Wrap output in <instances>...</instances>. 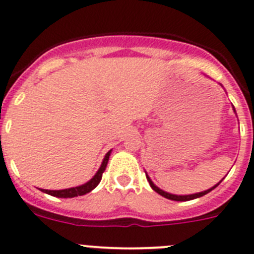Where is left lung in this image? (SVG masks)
<instances>
[{
	"instance_id": "obj_1",
	"label": "left lung",
	"mask_w": 254,
	"mask_h": 254,
	"mask_svg": "<svg viewBox=\"0 0 254 254\" xmlns=\"http://www.w3.org/2000/svg\"><path fill=\"white\" fill-rule=\"evenodd\" d=\"M233 110H234V113H235V109H234V107H233ZM145 176H147V180H148V182H149L150 187H152V189L154 190L155 192H157V193H159V195H161V196H163V197L168 198V200H173V201H190V200H193V198L201 197V196L206 195V193H209L210 191H212V190L215 189L216 186H219V184H220V182L223 181V180H221V181L219 182V184H216L215 186L210 187L209 190H205V191H201V192H197V193H191V195H173V193L166 192V191H163V190H161V189H159V187H157V186H155V185L153 184V181H152V180H150V177H149V176L147 175V172H145Z\"/></svg>"
}]
</instances>
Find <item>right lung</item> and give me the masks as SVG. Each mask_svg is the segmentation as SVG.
<instances>
[{
    "instance_id": "1",
    "label": "right lung",
    "mask_w": 254,
    "mask_h": 254,
    "mask_svg": "<svg viewBox=\"0 0 254 254\" xmlns=\"http://www.w3.org/2000/svg\"><path fill=\"white\" fill-rule=\"evenodd\" d=\"M111 150L105 154V158L102 161L101 166H100L99 171L96 172V175L91 178L90 181L86 182V184L81 185V186H76V187H70V189H64V190H42L43 192L48 193V195L56 196V197H63V198H72V197H77V196H82L86 195V193L91 192L95 187H97V185L100 184L102 178V173L105 172L107 166V162H109V158H110Z\"/></svg>"
}]
</instances>
